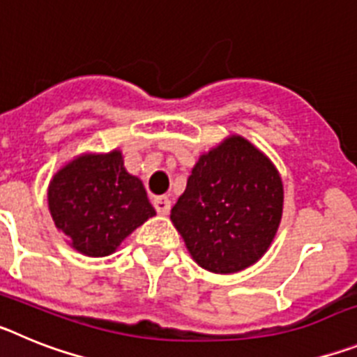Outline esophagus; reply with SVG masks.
I'll return each instance as SVG.
<instances>
[{"label":"esophagus","mask_w":357,"mask_h":357,"mask_svg":"<svg viewBox=\"0 0 357 357\" xmlns=\"http://www.w3.org/2000/svg\"><path fill=\"white\" fill-rule=\"evenodd\" d=\"M153 207H155V211L160 216H166L169 213V209H172V200L168 197H157L153 200Z\"/></svg>","instance_id":"1"}]
</instances>
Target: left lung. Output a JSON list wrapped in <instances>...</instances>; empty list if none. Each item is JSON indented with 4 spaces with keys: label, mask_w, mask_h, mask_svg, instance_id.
Segmentation results:
<instances>
[{
    "label": "left lung",
    "mask_w": 357,
    "mask_h": 357,
    "mask_svg": "<svg viewBox=\"0 0 357 357\" xmlns=\"http://www.w3.org/2000/svg\"><path fill=\"white\" fill-rule=\"evenodd\" d=\"M282 198L273 164L243 137H229L198 159L169 218L202 268L234 273L268 250Z\"/></svg>",
    "instance_id": "left-lung-1"
}]
</instances>
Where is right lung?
<instances>
[{
    "label": "right lung",
    "instance_id": "add662e5",
    "mask_svg": "<svg viewBox=\"0 0 357 357\" xmlns=\"http://www.w3.org/2000/svg\"><path fill=\"white\" fill-rule=\"evenodd\" d=\"M50 211L73 248L103 257L155 216L143 182L123 168L119 151L82 155L53 176Z\"/></svg>",
    "mask_w": 357,
    "mask_h": 357
}]
</instances>
